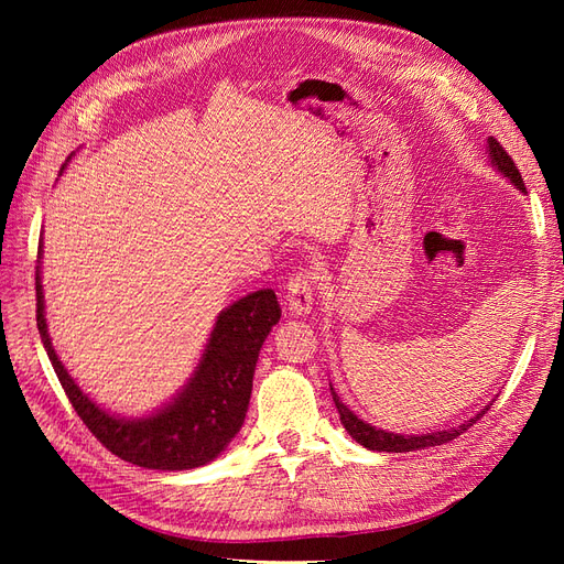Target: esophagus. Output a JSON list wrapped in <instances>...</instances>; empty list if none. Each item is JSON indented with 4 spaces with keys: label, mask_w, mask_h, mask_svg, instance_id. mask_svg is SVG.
I'll use <instances>...</instances> for the list:
<instances>
[{
    "label": "esophagus",
    "mask_w": 564,
    "mask_h": 564,
    "mask_svg": "<svg viewBox=\"0 0 564 564\" xmlns=\"http://www.w3.org/2000/svg\"><path fill=\"white\" fill-rule=\"evenodd\" d=\"M313 292H315V275L311 270L294 272V278L286 284V305L294 315H305L313 308Z\"/></svg>",
    "instance_id": "obj_1"
}]
</instances>
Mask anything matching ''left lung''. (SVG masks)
Returning <instances> with one entry per match:
<instances>
[{
    "instance_id": "obj_1",
    "label": "left lung",
    "mask_w": 564,
    "mask_h": 564,
    "mask_svg": "<svg viewBox=\"0 0 564 564\" xmlns=\"http://www.w3.org/2000/svg\"><path fill=\"white\" fill-rule=\"evenodd\" d=\"M487 143H489L487 148H489L491 166H497V172H501L510 183L518 185L522 193H527V191H524V181H522V176H520V172H518V166H516L513 158L508 155V152L501 148V143H499L497 139H494V135H491V139H487ZM332 398H334V404H336L338 414H340V423H344V429L348 431V435H350L355 442H360L362 447H367V449H371V452H395V454H398V452H416V449H425V447L445 445V442L458 437L460 433H466V431L470 429V425H473L477 419H482V414L489 409V404H487L480 414H475L470 421L460 423L458 429L437 431V433H425V435H398V433L381 431V429H377V425H371V423H367V421H362V419H357V416L350 412V409L338 400L334 388H332Z\"/></svg>"
}]
</instances>
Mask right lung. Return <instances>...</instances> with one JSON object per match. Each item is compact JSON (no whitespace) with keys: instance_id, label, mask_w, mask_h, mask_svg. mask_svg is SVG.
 Returning a JSON list of instances; mask_svg holds the SVG:
<instances>
[{"instance_id":"obj_1","label":"right lung","mask_w":564,"mask_h":564,"mask_svg":"<svg viewBox=\"0 0 564 564\" xmlns=\"http://www.w3.org/2000/svg\"><path fill=\"white\" fill-rule=\"evenodd\" d=\"M35 289L37 329L65 395L84 425L115 456L150 470H191L214 460L240 433L249 409L256 360L265 336L282 315L272 289H259L220 311L191 381L158 412L135 419L115 416L98 406L75 383L51 346L42 292V242Z\"/></svg>"}]
</instances>
